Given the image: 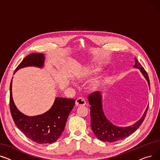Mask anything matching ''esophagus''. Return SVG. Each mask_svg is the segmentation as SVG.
Listing matches in <instances>:
<instances>
[{
    "mask_svg": "<svg viewBox=\"0 0 160 160\" xmlns=\"http://www.w3.org/2000/svg\"><path fill=\"white\" fill-rule=\"evenodd\" d=\"M86 104V101L83 98H79L76 99V105L77 107H81V106H84Z\"/></svg>",
    "mask_w": 160,
    "mask_h": 160,
    "instance_id": "1",
    "label": "esophagus"
}]
</instances>
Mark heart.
Instances as JSON below:
<instances>
[{
  "mask_svg": "<svg viewBox=\"0 0 160 160\" xmlns=\"http://www.w3.org/2000/svg\"><path fill=\"white\" fill-rule=\"evenodd\" d=\"M98 70V68L96 67H88L87 68H85L84 70L83 71V72L82 73V74H81L80 76H79V79H85L87 78L88 76H89L90 74H92L93 73L96 72ZM103 79L99 78V79H96L93 80L91 84V88L93 90H98L100 86L101 85V84L102 82Z\"/></svg>",
  "mask_w": 160,
  "mask_h": 160,
  "instance_id": "heart-1",
  "label": "heart"
}]
</instances>
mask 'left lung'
Segmentation results:
<instances>
[{
	"mask_svg": "<svg viewBox=\"0 0 160 160\" xmlns=\"http://www.w3.org/2000/svg\"><path fill=\"white\" fill-rule=\"evenodd\" d=\"M134 68L139 69L148 82L150 88V81L148 74L141 64L135 58ZM102 92L93 93L88 96V100L90 105L91 128L93 134L102 142H115L123 139L134 133L142 125L146 116L148 105L143 116L135 123L128 127H118L110 122L105 115L102 108Z\"/></svg>",
	"mask_w": 160,
	"mask_h": 160,
	"instance_id": "1",
	"label": "left lung"
}]
</instances>
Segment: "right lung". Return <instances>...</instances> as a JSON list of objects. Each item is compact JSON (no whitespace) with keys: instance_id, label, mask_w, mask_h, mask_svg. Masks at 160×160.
Instances as JSON below:
<instances>
[{"instance_id":"right-lung-1","label":"right lung","mask_w":160,"mask_h":160,"mask_svg":"<svg viewBox=\"0 0 160 160\" xmlns=\"http://www.w3.org/2000/svg\"><path fill=\"white\" fill-rule=\"evenodd\" d=\"M45 55L33 53L27 55L15 69L28 67L44 68ZM13 79V78H12ZM10 83L9 105L11 114L16 126L29 139L39 144H50L55 142L64 131L68 117L75 104L74 99L56 98L52 107L42 114L28 116L19 111L12 96V82Z\"/></svg>"}]
</instances>
